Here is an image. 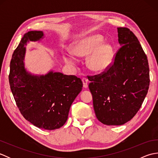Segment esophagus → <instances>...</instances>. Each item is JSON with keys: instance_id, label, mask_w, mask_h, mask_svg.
<instances>
[{"instance_id": "1", "label": "esophagus", "mask_w": 158, "mask_h": 158, "mask_svg": "<svg viewBox=\"0 0 158 158\" xmlns=\"http://www.w3.org/2000/svg\"><path fill=\"white\" fill-rule=\"evenodd\" d=\"M82 82H83V86L84 88H88V80L85 77H83L82 78Z\"/></svg>"}]
</instances>
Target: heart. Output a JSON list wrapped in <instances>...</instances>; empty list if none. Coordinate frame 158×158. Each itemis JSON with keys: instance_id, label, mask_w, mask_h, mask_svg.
Listing matches in <instances>:
<instances>
[{"instance_id": "b5f03b06", "label": "heart", "mask_w": 158, "mask_h": 158, "mask_svg": "<svg viewBox=\"0 0 158 158\" xmlns=\"http://www.w3.org/2000/svg\"><path fill=\"white\" fill-rule=\"evenodd\" d=\"M103 37L100 35L86 36L73 43V53L77 56L86 57L87 66L90 71L100 74L109 68L113 61V48L109 43H102ZM65 62L74 65L75 60L71 56H64Z\"/></svg>"}]
</instances>
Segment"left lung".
Returning a JSON list of instances; mask_svg holds the SVG:
<instances>
[{"instance_id":"1","label":"left lung","mask_w":158,"mask_h":158,"mask_svg":"<svg viewBox=\"0 0 158 158\" xmlns=\"http://www.w3.org/2000/svg\"><path fill=\"white\" fill-rule=\"evenodd\" d=\"M121 48L106 71L89 76L96 116L107 126L123 125L133 118L149 86L147 56L138 39L127 28H117Z\"/></svg>"}]
</instances>
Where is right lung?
I'll return each mask as SVG.
<instances>
[{
	"mask_svg": "<svg viewBox=\"0 0 158 158\" xmlns=\"http://www.w3.org/2000/svg\"><path fill=\"white\" fill-rule=\"evenodd\" d=\"M43 31H30L23 35L13 53L10 63V88L20 113L39 128L58 129L66 123L69 110L83 83L75 75L49 71L45 75L28 72L24 67L26 48L30 41H40Z\"/></svg>",
	"mask_w": 158,
	"mask_h": 158,
	"instance_id": "right-lung-1",
	"label": "right lung"
}]
</instances>
